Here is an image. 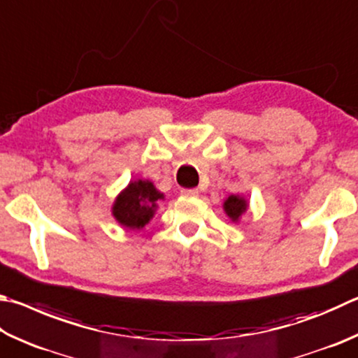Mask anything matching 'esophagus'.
<instances>
[{
  "label": "esophagus",
  "instance_id": "1",
  "mask_svg": "<svg viewBox=\"0 0 358 358\" xmlns=\"http://www.w3.org/2000/svg\"><path fill=\"white\" fill-rule=\"evenodd\" d=\"M181 194L187 197H197L199 196V191L197 189H181Z\"/></svg>",
  "mask_w": 358,
  "mask_h": 358
}]
</instances>
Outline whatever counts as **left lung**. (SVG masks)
Instances as JSON below:
<instances>
[{
	"label": "left lung",
	"instance_id": "obj_1",
	"mask_svg": "<svg viewBox=\"0 0 358 358\" xmlns=\"http://www.w3.org/2000/svg\"><path fill=\"white\" fill-rule=\"evenodd\" d=\"M224 211L233 222H238L247 211V200L241 196H229V199L224 201Z\"/></svg>",
	"mask_w": 358,
	"mask_h": 358
}]
</instances>
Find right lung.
I'll list each match as a JSON object with an SVG mask.
<instances>
[{"instance_id": "add662e5", "label": "right lung", "mask_w": 358, "mask_h": 358, "mask_svg": "<svg viewBox=\"0 0 358 358\" xmlns=\"http://www.w3.org/2000/svg\"><path fill=\"white\" fill-rule=\"evenodd\" d=\"M164 199L152 181L136 180L115 197L113 216L117 222L129 230H141L155 216L158 200Z\"/></svg>"}]
</instances>
